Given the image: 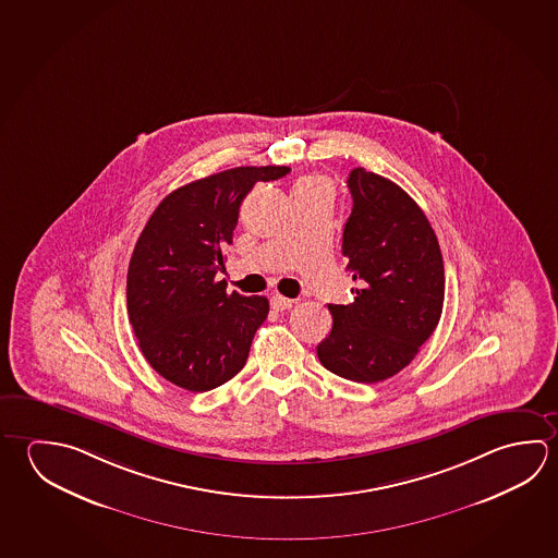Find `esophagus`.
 <instances>
[{
  "label": "esophagus",
  "mask_w": 558,
  "mask_h": 558,
  "mask_svg": "<svg viewBox=\"0 0 558 558\" xmlns=\"http://www.w3.org/2000/svg\"><path fill=\"white\" fill-rule=\"evenodd\" d=\"M295 300H290V298H283L280 293H276L272 295V300H270V305H272V310L276 312H283V310H290L292 307Z\"/></svg>",
  "instance_id": "1"
}]
</instances>
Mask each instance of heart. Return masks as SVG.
Returning a JSON list of instances; mask_svg holds the SVG:
<instances>
[{"mask_svg":"<svg viewBox=\"0 0 558 558\" xmlns=\"http://www.w3.org/2000/svg\"><path fill=\"white\" fill-rule=\"evenodd\" d=\"M305 186H325V182H323L322 178L317 177L303 178V180H300V182L293 186V190Z\"/></svg>","mask_w":558,"mask_h":558,"instance_id":"1","label":"heart"}]
</instances>
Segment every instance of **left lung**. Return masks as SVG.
Here are the masks:
<instances>
[{"instance_id": "obj_1", "label": "left lung", "mask_w": 558, "mask_h": 558, "mask_svg": "<svg viewBox=\"0 0 558 558\" xmlns=\"http://www.w3.org/2000/svg\"><path fill=\"white\" fill-rule=\"evenodd\" d=\"M352 211L342 255L356 288L349 305L329 303L331 332L319 342L323 366L361 384L405 368L435 331L445 302L439 241L421 207L388 178L354 168Z\"/></svg>"}]
</instances>
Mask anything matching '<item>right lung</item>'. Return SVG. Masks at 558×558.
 <instances>
[{
	"instance_id": "obj_1",
	"label": "right lung",
	"mask_w": 558,
	"mask_h": 558,
	"mask_svg": "<svg viewBox=\"0 0 558 558\" xmlns=\"http://www.w3.org/2000/svg\"><path fill=\"white\" fill-rule=\"evenodd\" d=\"M288 167H239L178 187L158 204L131 256L129 322L155 371L190 391L214 390L245 366L265 295L227 293V245L256 182Z\"/></svg>"
}]
</instances>
